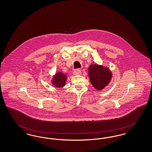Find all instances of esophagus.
Listing matches in <instances>:
<instances>
[{"label": "esophagus", "instance_id": "34e87169", "mask_svg": "<svg viewBox=\"0 0 152 152\" xmlns=\"http://www.w3.org/2000/svg\"><path fill=\"white\" fill-rule=\"evenodd\" d=\"M73 73L74 75H80L81 73V71L80 69H77L73 71Z\"/></svg>", "mask_w": 152, "mask_h": 152}]
</instances>
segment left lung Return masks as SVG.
<instances>
[{"label":"left lung","instance_id":"1","mask_svg":"<svg viewBox=\"0 0 152 152\" xmlns=\"http://www.w3.org/2000/svg\"><path fill=\"white\" fill-rule=\"evenodd\" d=\"M88 75L91 85L97 91H101L109 85L113 77L112 72L109 68L98 64L89 66Z\"/></svg>","mask_w":152,"mask_h":152}]
</instances>
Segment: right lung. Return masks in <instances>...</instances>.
Segmentation results:
<instances>
[{
	"label": "right lung",
	"instance_id": "obj_1",
	"mask_svg": "<svg viewBox=\"0 0 152 152\" xmlns=\"http://www.w3.org/2000/svg\"><path fill=\"white\" fill-rule=\"evenodd\" d=\"M67 76L61 72H57L53 76L51 84L56 88H62L66 85L67 81Z\"/></svg>",
	"mask_w": 152,
	"mask_h": 152
}]
</instances>
